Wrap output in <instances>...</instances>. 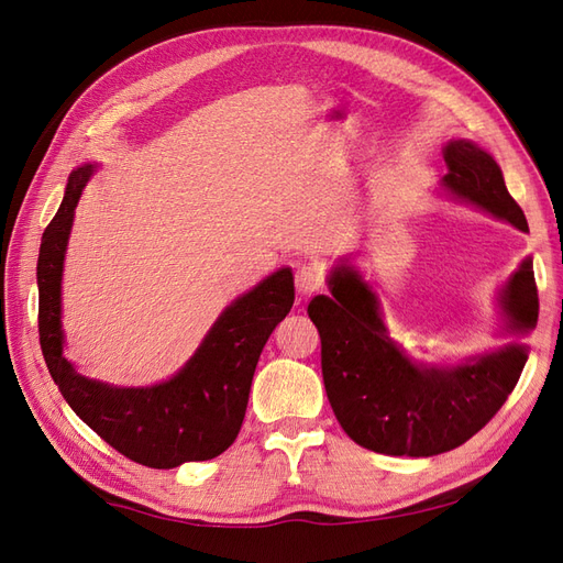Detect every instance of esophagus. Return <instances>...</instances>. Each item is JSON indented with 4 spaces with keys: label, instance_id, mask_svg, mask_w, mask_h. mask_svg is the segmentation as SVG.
I'll return each instance as SVG.
<instances>
[{
    "label": "esophagus",
    "instance_id": "34e87169",
    "mask_svg": "<svg viewBox=\"0 0 563 563\" xmlns=\"http://www.w3.org/2000/svg\"><path fill=\"white\" fill-rule=\"evenodd\" d=\"M323 284V275L317 265H300L296 269V288L300 296H312Z\"/></svg>",
    "mask_w": 563,
    "mask_h": 563
}]
</instances>
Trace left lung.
Listing matches in <instances>:
<instances>
[{
    "label": "left lung",
    "instance_id": "1",
    "mask_svg": "<svg viewBox=\"0 0 563 563\" xmlns=\"http://www.w3.org/2000/svg\"><path fill=\"white\" fill-rule=\"evenodd\" d=\"M449 174L441 190L528 232L526 216L507 192L500 166L467 139L444 145ZM331 296H314L308 314L321 338V376L340 428L356 444L428 457L465 444L500 411L515 389L528 347L519 343L538 323L531 255L498 291L500 335L507 345L457 364H422L389 338L378 294L347 261L329 275Z\"/></svg>",
    "mask_w": 563,
    "mask_h": 563
}]
</instances>
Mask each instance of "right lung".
<instances>
[{"mask_svg": "<svg viewBox=\"0 0 563 563\" xmlns=\"http://www.w3.org/2000/svg\"><path fill=\"white\" fill-rule=\"evenodd\" d=\"M96 164L70 174L60 209L44 230L40 286V345L51 378L73 411L133 463L172 470L211 460L242 430L255 364L277 323L291 312V267H279L220 312L201 345L168 380L119 387L89 376L63 354V267L75 209Z\"/></svg>", "mask_w": 563, "mask_h": 563, "instance_id": "right-lung-1", "label": "right lung"}]
</instances>
